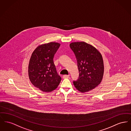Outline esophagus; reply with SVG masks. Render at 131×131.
I'll return each mask as SVG.
<instances>
[{
  "mask_svg": "<svg viewBox=\"0 0 131 131\" xmlns=\"http://www.w3.org/2000/svg\"><path fill=\"white\" fill-rule=\"evenodd\" d=\"M68 78H69V75H64L63 76V79H68Z\"/></svg>",
  "mask_w": 131,
  "mask_h": 131,
  "instance_id": "34e87169",
  "label": "esophagus"
}]
</instances>
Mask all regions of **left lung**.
<instances>
[{
    "mask_svg": "<svg viewBox=\"0 0 131 131\" xmlns=\"http://www.w3.org/2000/svg\"><path fill=\"white\" fill-rule=\"evenodd\" d=\"M70 48L75 54L79 78L73 83L80 92L92 91L100 85L104 73V63L100 52L84 41L73 42Z\"/></svg>",
    "mask_w": 131,
    "mask_h": 131,
    "instance_id": "left-lung-1",
    "label": "left lung"
}]
</instances>
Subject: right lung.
<instances>
[{
  "label": "right lung",
  "instance_id": "right-lung-1",
  "mask_svg": "<svg viewBox=\"0 0 131 131\" xmlns=\"http://www.w3.org/2000/svg\"><path fill=\"white\" fill-rule=\"evenodd\" d=\"M60 44L50 42L39 45L31 55L28 74L31 83L43 92L55 90L61 78L58 74L53 61L56 52Z\"/></svg>",
  "mask_w": 131,
  "mask_h": 131
}]
</instances>
